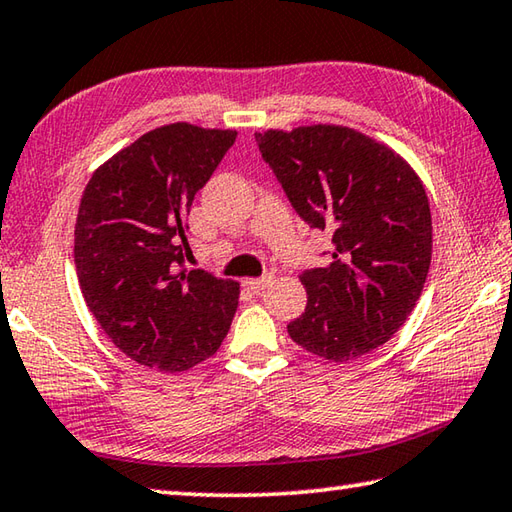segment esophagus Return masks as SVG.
Wrapping results in <instances>:
<instances>
[{"mask_svg": "<svg viewBox=\"0 0 512 512\" xmlns=\"http://www.w3.org/2000/svg\"><path fill=\"white\" fill-rule=\"evenodd\" d=\"M268 284H271V277H257V280L253 277V280H244V288L250 293H262Z\"/></svg>", "mask_w": 512, "mask_h": 512, "instance_id": "esophagus-1", "label": "esophagus"}]
</instances>
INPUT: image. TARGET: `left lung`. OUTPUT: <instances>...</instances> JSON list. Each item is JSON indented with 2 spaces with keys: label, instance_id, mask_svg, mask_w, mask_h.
<instances>
[{
  "label": "left lung",
  "instance_id": "obj_1",
  "mask_svg": "<svg viewBox=\"0 0 512 512\" xmlns=\"http://www.w3.org/2000/svg\"><path fill=\"white\" fill-rule=\"evenodd\" d=\"M255 138L297 215L333 244L327 266L300 275L306 309L288 336L329 362L385 345L414 311L432 262L421 176L392 147L345 125Z\"/></svg>",
  "mask_w": 512,
  "mask_h": 512
}]
</instances>
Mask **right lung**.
<instances>
[{
    "label": "right lung",
    "mask_w": 512,
    "mask_h": 512,
    "mask_svg": "<svg viewBox=\"0 0 512 512\" xmlns=\"http://www.w3.org/2000/svg\"><path fill=\"white\" fill-rule=\"evenodd\" d=\"M235 129L170 123L136 138L91 174L82 192L73 259L100 329L165 374L215 356L239 304V282L185 271V217ZM184 246H178V239Z\"/></svg>",
    "instance_id": "1"
}]
</instances>
